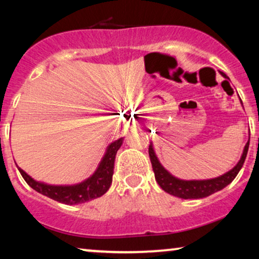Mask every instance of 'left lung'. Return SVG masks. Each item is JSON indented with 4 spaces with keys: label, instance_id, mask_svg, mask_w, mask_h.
I'll return each instance as SVG.
<instances>
[{
    "label": "left lung",
    "instance_id": "left-lung-1",
    "mask_svg": "<svg viewBox=\"0 0 259 259\" xmlns=\"http://www.w3.org/2000/svg\"><path fill=\"white\" fill-rule=\"evenodd\" d=\"M221 74L225 77V79H229L225 73L221 72ZM249 144L250 140L247 141L245 147H244L242 158H240L238 164H237L231 171L226 172L225 175L218 177V178L207 180H182L176 178V177H173L172 175H169V173L162 167L160 162H159L158 158L155 157L152 145H150V147H148V155H150L152 167H153L155 180H157L159 186H160L165 192L172 194V196L175 197L183 198V199H199V198L207 197L212 193L217 192V191L223 190L236 178V176L238 175L240 168H242L244 161H245L247 150H249Z\"/></svg>",
    "mask_w": 259,
    "mask_h": 259
}]
</instances>
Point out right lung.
<instances>
[{"instance_id":"1","label":"right lung","mask_w":259,"mask_h":259,"mask_svg":"<svg viewBox=\"0 0 259 259\" xmlns=\"http://www.w3.org/2000/svg\"><path fill=\"white\" fill-rule=\"evenodd\" d=\"M122 138L119 140H115L107 147L106 154L102 158V160L99 165V167L93 176L83 183L76 184L72 186H54L42 184L35 180L27 175L23 169L20 167L19 171L26 183L31 189L37 191L38 193L44 194L46 197H49L51 199H54L59 203H63L67 205H75L86 203L88 200L95 199V198L101 197L102 194L107 192L109 186L112 184L113 169H114V160L116 152L121 146Z\"/></svg>"}]
</instances>
